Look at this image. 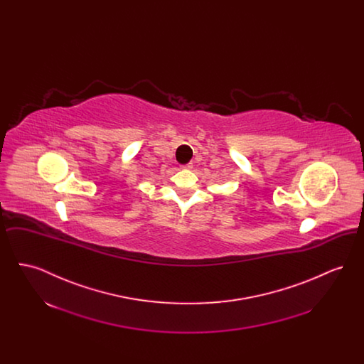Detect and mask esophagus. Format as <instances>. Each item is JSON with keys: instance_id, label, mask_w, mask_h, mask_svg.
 <instances>
[{"instance_id": "1", "label": "esophagus", "mask_w": 364, "mask_h": 364, "mask_svg": "<svg viewBox=\"0 0 364 364\" xmlns=\"http://www.w3.org/2000/svg\"><path fill=\"white\" fill-rule=\"evenodd\" d=\"M183 168H186V169H190V168H192V166H191L190 164H188V165H184Z\"/></svg>"}]
</instances>
